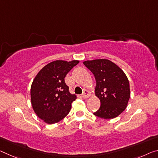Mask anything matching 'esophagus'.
Here are the masks:
<instances>
[{
  "label": "esophagus",
  "mask_w": 158,
  "mask_h": 158,
  "mask_svg": "<svg viewBox=\"0 0 158 158\" xmlns=\"http://www.w3.org/2000/svg\"><path fill=\"white\" fill-rule=\"evenodd\" d=\"M89 96V92L87 91V89H85L83 94H82V98L84 99H86V98H88Z\"/></svg>",
  "instance_id": "esophagus-1"
}]
</instances>
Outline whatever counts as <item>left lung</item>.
<instances>
[{
  "label": "left lung",
  "mask_w": 158,
  "mask_h": 158,
  "mask_svg": "<svg viewBox=\"0 0 158 158\" xmlns=\"http://www.w3.org/2000/svg\"><path fill=\"white\" fill-rule=\"evenodd\" d=\"M83 64L95 77V95L101 103L94 114L105 119L121 114L127 108L131 94L129 82L124 72L107 59L85 60Z\"/></svg>",
  "instance_id": "obj_1"
}]
</instances>
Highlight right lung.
I'll list each match as a JSON object with an SVG mask.
<instances>
[{"label":"right lung","mask_w":158,"mask_h":158,"mask_svg":"<svg viewBox=\"0 0 158 158\" xmlns=\"http://www.w3.org/2000/svg\"><path fill=\"white\" fill-rule=\"evenodd\" d=\"M79 60H57L46 65L38 73L30 89L32 108L41 119L48 124L65 117L76 100V94L69 92L64 78Z\"/></svg>","instance_id":"obj_1"}]
</instances>
